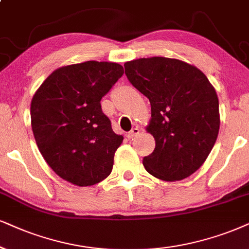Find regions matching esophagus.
Segmentation results:
<instances>
[{
  "label": "esophagus",
  "mask_w": 249,
  "mask_h": 249,
  "mask_svg": "<svg viewBox=\"0 0 249 249\" xmlns=\"http://www.w3.org/2000/svg\"><path fill=\"white\" fill-rule=\"evenodd\" d=\"M139 133H140L139 128L134 127V128H132L130 132H128V133L126 134V137L128 138V139H133V138L137 137V135H139Z\"/></svg>",
  "instance_id": "1"
}]
</instances>
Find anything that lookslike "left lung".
I'll use <instances>...</instances> for the list:
<instances>
[{
    "mask_svg": "<svg viewBox=\"0 0 249 249\" xmlns=\"http://www.w3.org/2000/svg\"><path fill=\"white\" fill-rule=\"evenodd\" d=\"M125 74L149 99L146 131L155 149L142 160L148 174L165 181L190 177L212 152L219 131L215 88L194 65L176 58L148 57L124 64Z\"/></svg>",
    "mask_w": 249,
    "mask_h": 249,
    "instance_id": "obj_1",
    "label": "left lung"
}]
</instances>
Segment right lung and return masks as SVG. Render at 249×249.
I'll return each mask as SVG.
<instances>
[{
    "instance_id": "obj_1",
    "label": "right lung",
    "mask_w": 249,
    "mask_h": 249,
    "mask_svg": "<svg viewBox=\"0 0 249 249\" xmlns=\"http://www.w3.org/2000/svg\"><path fill=\"white\" fill-rule=\"evenodd\" d=\"M124 73L118 63L88 61L53 71L31 102L36 146L62 179L92 186L111 174L123 142L102 112V96Z\"/></svg>"
}]
</instances>
